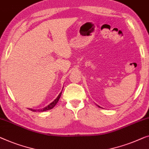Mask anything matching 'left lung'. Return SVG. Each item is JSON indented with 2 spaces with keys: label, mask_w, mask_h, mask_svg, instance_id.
Wrapping results in <instances>:
<instances>
[{
  "label": "left lung",
  "mask_w": 149,
  "mask_h": 149,
  "mask_svg": "<svg viewBox=\"0 0 149 149\" xmlns=\"http://www.w3.org/2000/svg\"><path fill=\"white\" fill-rule=\"evenodd\" d=\"M97 106H98V107H100V108H101V107H100V105H97Z\"/></svg>",
  "instance_id": "left-lung-1"
}]
</instances>
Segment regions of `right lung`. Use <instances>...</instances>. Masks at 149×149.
Segmentation results:
<instances>
[{"label":"right lung","instance_id":"right-lung-1","mask_svg":"<svg viewBox=\"0 0 149 149\" xmlns=\"http://www.w3.org/2000/svg\"><path fill=\"white\" fill-rule=\"evenodd\" d=\"M62 89H63V88H62ZM61 94H62V92H60V94L58 95V96L56 98L55 100L52 101V102L49 103L48 105H47L46 107H44V108L40 109H33L29 108V110L32 111H47V110H49V109L54 108V107L55 105H56V103H58V101L60 97V96H61Z\"/></svg>","mask_w":149,"mask_h":149}]
</instances>
